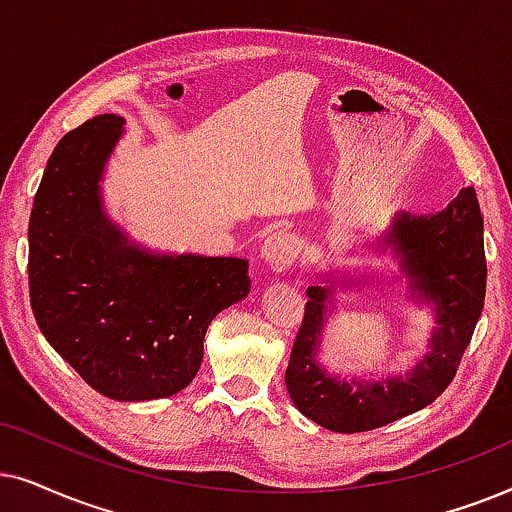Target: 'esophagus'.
Here are the masks:
<instances>
[{
  "mask_svg": "<svg viewBox=\"0 0 512 512\" xmlns=\"http://www.w3.org/2000/svg\"><path fill=\"white\" fill-rule=\"evenodd\" d=\"M260 255L274 271L290 269L292 262H295L299 255V238L295 234H290V231L278 229L274 234L264 238Z\"/></svg>",
  "mask_w": 512,
  "mask_h": 512,
  "instance_id": "1",
  "label": "esophagus"
}]
</instances>
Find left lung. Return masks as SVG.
<instances>
[{
	"mask_svg": "<svg viewBox=\"0 0 512 512\" xmlns=\"http://www.w3.org/2000/svg\"><path fill=\"white\" fill-rule=\"evenodd\" d=\"M370 248L398 260L407 302L428 306L435 325L426 353L403 374H386L377 381L367 374L349 379L327 372L318 356L325 325L337 311L335 288L356 290L370 285L372 276L320 274V283L306 288L309 302L285 370V386L297 410L327 431H372L431 405L454 379L485 304V241L473 187H463L440 213H395Z\"/></svg>",
	"mask_w": 512,
	"mask_h": 512,
	"instance_id": "8db88e82",
	"label": "left lung"
}]
</instances>
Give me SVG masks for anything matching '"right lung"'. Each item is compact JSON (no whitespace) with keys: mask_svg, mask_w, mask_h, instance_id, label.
<instances>
[{"mask_svg":"<svg viewBox=\"0 0 512 512\" xmlns=\"http://www.w3.org/2000/svg\"><path fill=\"white\" fill-rule=\"evenodd\" d=\"M126 121L100 114L53 149L30 215V302L39 330L95 391L121 403L192 384L208 325L250 292L248 260L156 252L102 201Z\"/></svg>","mask_w":512,"mask_h":512,"instance_id":"right-lung-1","label":"right lung"}]
</instances>
